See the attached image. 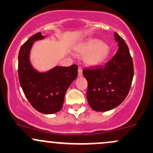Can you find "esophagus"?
Wrapping results in <instances>:
<instances>
[{
	"label": "esophagus",
	"instance_id": "1",
	"mask_svg": "<svg viewBox=\"0 0 153 153\" xmlns=\"http://www.w3.org/2000/svg\"><path fill=\"white\" fill-rule=\"evenodd\" d=\"M83 75V72H82L81 67H78V76L81 77Z\"/></svg>",
	"mask_w": 153,
	"mask_h": 153
}]
</instances>
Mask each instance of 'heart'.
I'll use <instances>...</instances> for the list:
<instances>
[{
	"label": "heart",
	"mask_w": 153,
	"mask_h": 153,
	"mask_svg": "<svg viewBox=\"0 0 153 153\" xmlns=\"http://www.w3.org/2000/svg\"><path fill=\"white\" fill-rule=\"evenodd\" d=\"M77 51L81 54H87L85 61L89 65H97L102 63L109 53V47L100 40L91 39L79 45Z\"/></svg>",
	"instance_id": "b5f03b06"
}]
</instances>
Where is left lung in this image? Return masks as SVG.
Wrapping results in <instances>:
<instances>
[{
	"instance_id": "1",
	"label": "left lung",
	"mask_w": 153,
	"mask_h": 153,
	"mask_svg": "<svg viewBox=\"0 0 153 153\" xmlns=\"http://www.w3.org/2000/svg\"><path fill=\"white\" fill-rule=\"evenodd\" d=\"M119 49L104 66L83 70L88 82L87 97L90 107L96 111H106L117 107L128 95L133 81V63L128 45L114 32Z\"/></svg>"
}]
</instances>
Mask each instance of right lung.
Listing matches in <instances>:
<instances>
[{
	"label": "right lung",
	"mask_w": 153,
	"mask_h": 153,
	"mask_svg": "<svg viewBox=\"0 0 153 153\" xmlns=\"http://www.w3.org/2000/svg\"><path fill=\"white\" fill-rule=\"evenodd\" d=\"M41 32L24 43L18 55V77L20 86L31 105L43 114H54L62 108L64 95L78 76V66L56 67L46 72H39L32 67L29 55L33 42L42 39Z\"/></svg>",
	"instance_id": "right-lung-1"
}]
</instances>
